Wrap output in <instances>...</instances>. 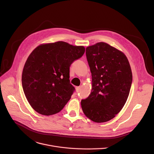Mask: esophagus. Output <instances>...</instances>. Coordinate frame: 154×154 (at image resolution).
<instances>
[{"label":"esophagus","mask_w":154,"mask_h":154,"mask_svg":"<svg viewBox=\"0 0 154 154\" xmlns=\"http://www.w3.org/2000/svg\"><path fill=\"white\" fill-rule=\"evenodd\" d=\"M75 89H76V91H77V92H79V91H80V86H76V87H75Z\"/></svg>","instance_id":"esophagus-1"}]
</instances>
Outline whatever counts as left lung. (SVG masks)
Instances as JSON below:
<instances>
[{
    "label": "left lung",
    "instance_id": "1",
    "mask_svg": "<svg viewBox=\"0 0 154 154\" xmlns=\"http://www.w3.org/2000/svg\"><path fill=\"white\" fill-rule=\"evenodd\" d=\"M92 75V90L81 100L85 115L95 122L111 120L125 105L132 83L126 56L103 42L86 48Z\"/></svg>",
    "mask_w": 154,
    "mask_h": 154
}]
</instances>
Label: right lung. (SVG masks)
Masks as SVG:
<instances>
[{
    "label": "right lung",
    "instance_id": "obj_1",
    "mask_svg": "<svg viewBox=\"0 0 154 154\" xmlns=\"http://www.w3.org/2000/svg\"><path fill=\"white\" fill-rule=\"evenodd\" d=\"M85 51L83 46L58 41L40 45L30 54L23 71L22 85L36 112L56 114L70 100L75 90L70 83L69 68Z\"/></svg>",
    "mask_w": 154,
    "mask_h": 154
}]
</instances>
